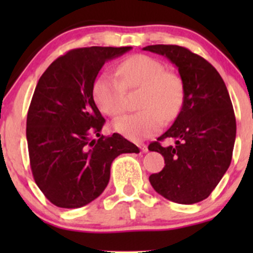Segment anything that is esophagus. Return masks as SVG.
<instances>
[{"mask_svg": "<svg viewBox=\"0 0 253 253\" xmlns=\"http://www.w3.org/2000/svg\"><path fill=\"white\" fill-rule=\"evenodd\" d=\"M138 147L141 148L142 153H147V152H148V147H147V145H145V144H139Z\"/></svg>", "mask_w": 253, "mask_h": 253, "instance_id": "1", "label": "esophagus"}]
</instances>
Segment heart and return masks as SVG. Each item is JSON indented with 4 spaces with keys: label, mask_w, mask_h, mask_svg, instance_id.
Wrapping results in <instances>:
<instances>
[{
    "label": "heart",
    "mask_w": 253,
    "mask_h": 253,
    "mask_svg": "<svg viewBox=\"0 0 253 253\" xmlns=\"http://www.w3.org/2000/svg\"><path fill=\"white\" fill-rule=\"evenodd\" d=\"M120 81L103 73L93 84V99L99 110L108 116H117L125 108V89L141 88L138 108L142 111L124 115L112 122V129L127 139L138 142L157 133L165 121H171L180 112L185 99L182 79L165 71L157 58L133 55L117 66Z\"/></svg>",
    "instance_id": "heart-1"
}]
</instances>
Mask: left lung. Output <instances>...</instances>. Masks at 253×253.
<instances>
[{
  "mask_svg": "<svg viewBox=\"0 0 253 253\" xmlns=\"http://www.w3.org/2000/svg\"><path fill=\"white\" fill-rule=\"evenodd\" d=\"M143 50L171 61L185 86L172 126L148 147L165 160L164 169L149 176L150 185L175 203H198L211 195L231 163L236 120L228 89L218 71L188 48L150 45ZM165 139L174 143L163 146Z\"/></svg>",
  "mask_w": 253,
  "mask_h": 253,
  "instance_id": "obj_1",
  "label": "left lung"
}]
</instances>
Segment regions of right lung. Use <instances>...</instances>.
I'll return each instance as SVG.
<instances>
[{
	"label": "right lung",
	"instance_id": "obj_1",
	"mask_svg": "<svg viewBox=\"0 0 253 253\" xmlns=\"http://www.w3.org/2000/svg\"><path fill=\"white\" fill-rule=\"evenodd\" d=\"M131 46L75 48L42 73L27 116L30 168L52 205L81 208L98 198L122 153H139L119 133L100 135L105 122L93 99V84L106 61Z\"/></svg>",
	"mask_w": 253,
	"mask_h": 253
}]
</instances>
